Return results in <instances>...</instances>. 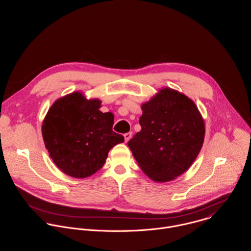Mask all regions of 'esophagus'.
Returning a JSON list of instances; mask_svg holds the SVG:
<instances>
[{
  "label": "esophagus",
  "mask_w": 251,
  "mask_h": 251,
  "mask_svg": "<svg viewBox=\"0 0 251 251\" xmlns=\"http://www.w3.org/2000/svg\"><path fill=\"white\" fill-rule=\"evenodd\" d=\"M132 137V132H128V133H125L124 134V139H125V142H128Z\"/></svg>",
  "instance_id": "esophagus-1"
}]
</instances>
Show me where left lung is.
Wrapping results in <instances>:
<instances>
[{"label": "left lung", "instance_id": "8db88e82", "mask_svg": "<svg viewBox=\"0 0 251 251\" xmlns=\"http://www.w3.org/2000/svg\"><path fill=\"white\" fill-rule=\"evenodd\" d=\"M142 110V129L128 147L153 181H172L198 157L204 138L203 120L189 97L170 88L160 90Z\"/></svg>", "mask_w": 251, "mask_h": 251}]
</instances>
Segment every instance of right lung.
<instances>
[{
  "label": "right lung",
  "instance_id": "right-lung-1",
  "mask_svg": "<svg viewBox=\"0 0 251 251\" xmlns=\"http://www.w3.org/2000/svg\"><path fill=\"white\" fill-rule=\"evenodd\" d=\"M101 101L79 92L56 100L43 123L45 145L54 164L66 175L86 177L105 163L109 150L124 137L112 130L114 117L99 110Z\"/></svg>",
  "mask_w": 251,
  "mask_h": 251
}]
</instances>
